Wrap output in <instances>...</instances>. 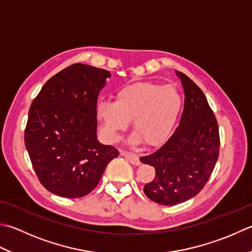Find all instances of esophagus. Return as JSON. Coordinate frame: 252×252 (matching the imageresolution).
<instances>
[{
  "label": "esophagus",
  "mask_w": 252,
  "mask_h": 252,
  "mask_svg": "<svg viewBox=\"0 0 252 252\" xmlns=\"http://www.w3.org/2000/svg\"><path fill=\"white\" fill-rule=\"evenodd\" d=\"M121 155L124 156L125 158L129 161L130 163L135 164V165H139L140 164V160L139 157L136 154H131V153H127V151H121Z\"/></svg>",
  "instance_id": "34e87169"
}]
</instances>
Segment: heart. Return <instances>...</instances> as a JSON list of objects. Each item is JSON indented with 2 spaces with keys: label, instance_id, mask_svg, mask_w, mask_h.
I'll return each mask as SVG.
<instances>
[{
  "label": "heart",
  "instance_id": "obj_1",
  "mask_svg": "<svg viewBox=\"0 0 252 252\" xmlns=\"http://www.w3.org/2000/svg\"><path fill=\"white\" fill-rule=\"evenodd\" d=\"M181 110L182 97L174 87L145 81L117 90L115 101L99 102L96 112L110 141L120 139L132 120V144L145 141L146 146L156 147L169 138Z\"/></svg>",
  "mask_w": 252,
  "mask_h": 252
}]
</instances>
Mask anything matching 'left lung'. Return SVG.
I'll list each match as a JSON object with an SVG mask.
<instances>
[{
	"mask_svg": "<svg viewBox=\"0 0 252 252\" xmlns=\"http://www.w3.org/2000/svg\"><path fill=\"white\" fill-rule=\"evenodd\" d=\"M184 89L180 125L163 146L141 157L153 165L156 177L144 187L147 197L161 205H177L201 192L220 156L218 123L202 90L188 75L178 72Z\"/></svg>",
	"mask_w": 252,
	"mask_h": 252,
	"instance_id": "8db88e82",
	"label": "left lung"
}]
</instances>
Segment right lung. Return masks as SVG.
Instances as JSON below:
<instances>
[{
  "label": "right lung",
  "mask_w": 252,
  "mask_h": 252,
  "mask_svg": "<svg viewBox=\"0 0 252 252\" xmlns=\"http://www.w3.org/2000/svg\"><path fill=\"white\" fill-rule=\"evenodd\" d=\"M110 77L74 63L51 77L32 103L24 140L38 180L56 195H87L120 154L96 139L97 96Z\"/></svg>",
  "instance_id": "right-lung-1"
}]
</instances>
